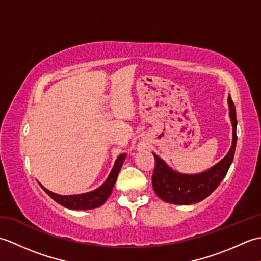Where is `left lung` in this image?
I'll return each mask as SVG.
<instances>
[{
    "label": "left lung",
    "mask_w": 261,
    "mask_h": 261,
    "mask_svg": "<svg viewBox=\"0 0 261 261\" xmlns=\"http://www.w3.org/2000/svg\"><path fill=\"white\" fill-rule=\"evenodd\" d=\"M229 107L231 123L233 126L232 146L228 154L212 168L196 175L180 174L170 169L164 160L153 153L154 168L151 177L152 187L157 196L163 201L178 205L198 203L211 195L222 181L233 162L237 145V114L234 104L230 96Z\"/></svg>",
    "instance_id": "left-lung-1"
}]
</instances>
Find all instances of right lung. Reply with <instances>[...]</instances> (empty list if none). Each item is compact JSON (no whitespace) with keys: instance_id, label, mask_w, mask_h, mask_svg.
<instances>
[{"instance_id":"1","label":"right lung","mask_w":261,"mask_h":261,"mask_svg":"<svg viewBox=\"0 0 261 261\" xmlns=\"http://www.w3.org/2000/svg\"><path fill=\"white\" fill-rule=\"evenodd\" d=\"M125 153H122L116 158L114 166L112 170L108 177V179L105 180L104 184L98 187L97 190L85 193V194H79V195H58V194H55L50 191H48L47 188L43 187L41 184V188L45 191L49 196H50L54 201H56L58 204L63 205V206L70 208V210H92L101 206L107 201L108 197L112 193L113 186L115 184L116 177L119 175V171L121 169V166L123 164L125 159Z\"/></svg>"}]
</instances>
